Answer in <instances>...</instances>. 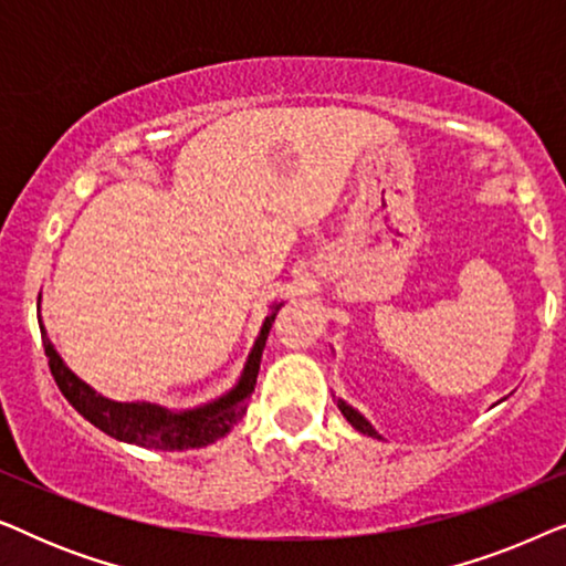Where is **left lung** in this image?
Listing matches in <instances>:
<instances>
[{
  "instance_id": "left-lung-1",
  "label": "left lung",
  "mask_w": 566,
  "mask_h": 566,
  "mask_svg": "<svg viewBox=\"0 0 566 566\" xmlns=\"http://www.w3.org/2000/svg\"><path fill=\"white\" fill-rule=\"evenodd\" d=\"M335 401H337V409H339V412H343V417H345V420H347V422H350L355 430H358V432H363V436H368V438H378V440H381V436H378V432H376V428H374V424H370V422L366 420V417H363V415L358 412V409H355V407H350V405H347V401H345V399H337V397H335Z\"/></svg>"
}]
</instances>
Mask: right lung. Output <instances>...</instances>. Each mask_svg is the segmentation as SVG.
Wrapping results in <instances>:
<instances>
[{"instance_id": "obj_1", "label": "right lung", "mask_w": 566, "mask_h": 566, "mask_svg": "<svg viewBox=\"0 0 566 566\" xmlns=\"http://www.w3.org/2000/svg\"><path fill=\"white\" fill-rule=\"evenodd\" d=\"M281 306L283 301H273L270 304V314L262 322L258 337H254L237 384L229 391H223L221 397L188 409H169L154 405V401H115L92 389L87 381H82L66 366V360L61 358L49 339V332H45V324L41 319V296H38V327H41L43 350L45 358H49L51 374L56 378L61 394L69 399V405L84 420H90L95 428L107 432L115 440H120V443L157 448V451H188V448H206L216 443V440L227 436L242 420V415L247 412V401H250L254 384H258L268 332L273 327Z\"/></svg>"}]
</instances>
